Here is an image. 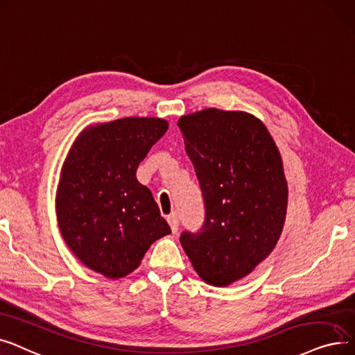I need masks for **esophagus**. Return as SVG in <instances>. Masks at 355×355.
Listing matches in <instances>:
<instances>
[{
	"label": "esophagus",
	"mask_w": 355,
	"mask_h": 355,
	"mask_svg": "<svg viewBox=\"0 0 355 355\" xmlns=\"http://www.w3.org/2000/svg\"><path fill=\"white\" fill-rule=\"evenodd\" d=\"M167 223H168V225H171L172 232L176 234L178 230H179V218H178V215H176V214L168 215V216H167Z\"/></svg>",
	"instance_id": "34e87169"
}]
</instances>
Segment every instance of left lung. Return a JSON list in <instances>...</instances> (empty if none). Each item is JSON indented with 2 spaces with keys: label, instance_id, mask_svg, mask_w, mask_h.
<instances>
[{
  "label": "left lung",
  "instance_id": "1",
  "mask_svg": "<svg viewBox=\"0 0 355 355\" xmlns=\"http://www.w3.org/2000/svg\"><path fill=\"white\" fill-rule=\"evenodd\" d=\"M178 125L205 204L200 231L180 244L214 286L250 275L276 247L288 211V182L275 140L248 112L208 108Z\"/></svg>",
  "mask_w": 355,
  "mask_h": 355
}]
</instances>
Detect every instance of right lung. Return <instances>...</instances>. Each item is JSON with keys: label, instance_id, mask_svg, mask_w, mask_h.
<instances>
[{"label": "right lung", "instance_id": "obj_1", "mask_svg": "<svg viewBox=\"0 0 355 355\" xmlns=\"http://www.w3.org/2000/svg\"><path fill=\"white\" fill-rule=\"evenodd\" d=\"M155 116H127L88 127L67 155L56 192L62 237L96 273L120 279L136 270L156 240L171 234L136 172L167 131Z\"/></svg>", "mask_w": 355, "mask_h": 355}]
</instances>
